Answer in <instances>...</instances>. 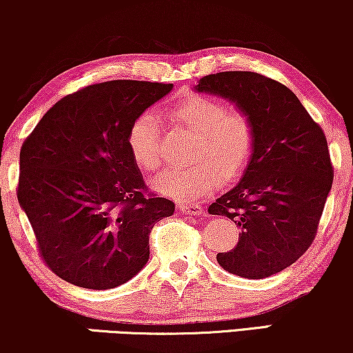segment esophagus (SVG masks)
Wrapping results in <instances>:
<instances>
[{
  "instance_id": "esophagus-1",
  "label": "esophagus",
  "mask_w": 353,
  "mask_h": 353,
  "mask_svg": "<svg viewBox=\"0 0 353 353\" xmlns=\"http://www.w3.org/2000/svg\"><path fill=\"white\" fill-rule=\"evenodd\" d=\"M178 209H180L181 214L185 215H201L202 212H204L199 204H180Z\"/></svg>"
}]
</instances>
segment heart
Returning a JSON list of instances; mask_svg holds the SVG:
<instances>
[{
	"instance_id": "heart-1",
	"label": "heart",
	"mask_w": 353,
	"mask_h": 353,
	"mask_svg": "<svg viewBox=\"0 0 353 353\" xmlns=\"http://www.w3.org/2000/svg\"><path fill=\"white\" fill-rule=\"evenodd\" d=\"M176 127L196 133L190 167L167 168L154 176V191L178 202L205 196L216 183L233 181L248 168L254 154L255 134L248 115L230 110L223 101L191 94L167 110ZM127 146L133 162L144 172L161 165V125L152 112H143L128 128Z\"/></svg>"
}]
</instances>
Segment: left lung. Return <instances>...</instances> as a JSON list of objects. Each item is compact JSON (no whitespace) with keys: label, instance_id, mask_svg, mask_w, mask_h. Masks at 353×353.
Listing matches in <instances>:
<instances>
[{"label":"left lung","instance_id":"8db88e82","mask_svg":"<svg viewBox=\"0 0 353 353\" xmlns=\"http://www.w3.org/2000/svg\"><path fill=\"white\" fill-rule=\"evenodd\" d=\"M194 90L231 101L255 134L238 185L209 207L241 228L238 244L216 262L241 278L272 276L315 239L334 175L325 133L288 86L255 72L202 77Z\"/></svg>","mask_w":353,"mask_h":353}]
</instances>
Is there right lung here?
Returning a JSON list of instances; mask_svg holds the SVG:
<instances>
[{
	"mask_svg": "<svg viewBox=\"0 0 353 353\" xmlns=\"http://www.w3.org/2000/svg\"><path fill=\"white\" fill-rule=\"evenodd\" d=\"M172 88L137 80L86 86L57 101L23 141L19 204L41 257L64 281L112 289L148 263L149 233L175 204L143 194L127 134Z\"/></svg>",
	"mask_w": 353,
	"mask_h": 353,
	"instance_id": "right-lung-1",
	"label": "right lung"
}]
</instances>
